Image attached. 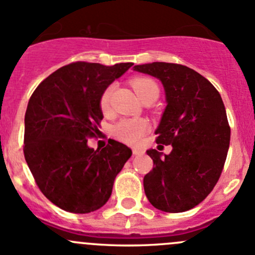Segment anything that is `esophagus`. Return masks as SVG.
<instances>
[{
  "label": "esophagus",
  "instance_id": "34e87169",
  "mask_svg": "<svg viewBox=\"0 0 255 255\" xmlns=\"http://www.w3.org/2000/svg\"><path fill=\"white\" fill-rule=\"evenodd\" d=\"M132 153H133V155H142V154L144 153V150L140 148H133Z\"/></svg>",
  "mask_w": 255,
  "mask_h": 255
}]
</instances>
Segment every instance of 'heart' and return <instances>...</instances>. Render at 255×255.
<instances>
[{
	"mask_svg": "<svg viewBox=\"0 0 255 255\" xmlns=\"http://www.w3.org/2000/svg\"><path fill=\"white\" fill-rule=\"evenodd\" d=\"M132 87L140 100L145 99L153 92L159 94V86L154 80L148 78H137L132 80ZM113 86L106 87L100 97V109L106 115L111 109V96ZM149 130L148 121L144 118H125L116 123L112 128V134L116 139L129 145H135L140 142L143 135Z\"/></svg>",
	"mask_w": 255,
	"mask_h": 255,
	"instance_id": "b5f03b06",
	"label": "heart"
}]
</instances>
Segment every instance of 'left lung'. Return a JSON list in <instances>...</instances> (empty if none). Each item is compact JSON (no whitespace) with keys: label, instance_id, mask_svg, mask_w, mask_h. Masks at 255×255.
Returning <instances> with one entry per match:
<instances>
[{"label":"left lung","instance_id":"obj_1","mask_svg":"<svg viewBox=\"0 0 255 255\" xmlns=\"http://www.w3.org/2000/svg\"><path fill=\"white\" fill-rule=\"evenodd\" d=\"M134 70L163 82L168 105L156 144L173 146L164 156L146 150L154 168L144 176V191L158 210L185 212L206 199L222 174L231 139L225 105L206 78L185 65L151 63Z\"/></svg>","mask_w":255,"mask_h":255}]
</instances>
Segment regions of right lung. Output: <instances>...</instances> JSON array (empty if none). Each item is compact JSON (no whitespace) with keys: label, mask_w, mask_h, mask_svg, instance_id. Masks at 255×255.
I'll return each instance as SVG.
<instances>
[{"label":"right lung","mask_w":255,"mask_h":255,"mask_svg":"<svg viewBox=\"0 0 255 255\" xmlns=\"http://www.w3.org/2000/svg\"><path fill=\"white\" fill-rule=\"evenodd\" d=\"M132 65L71 63L43 80L30 96L23 153L40 191L61 210L89 213L101 208L132 155L113 139L101 150L87 146L104 118L102 92Z\"/></svg>","instance_id":"add662e5"}]
</instances>
